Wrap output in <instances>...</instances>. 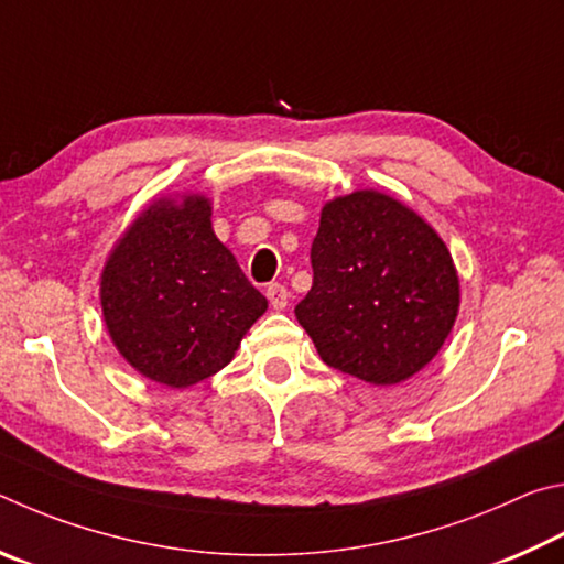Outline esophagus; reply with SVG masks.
<instances>
[{"mask_svg":"<svg viewBox=\"0 0 564 564\" xmlns=\"http://www.w3.org/2000/svg\"><path fill=\"white\" fill-rule=\"evenodd\" d=\"M267 300H270V304H272V310H284L288 307V300H290V294H288V290L282 288V284H270V288H267Z\"/></svg>","mask_w":564,"mask_h":564,"instance_id":"1","label":"esophagus"}]
</instances>
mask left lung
<instances>
[{
    "label": "left lung",
    "instance_id": "1",
    "mask_svg": "<svg viewBox=\"0 0 564 564\" xmlns=\"http://www.w3.org/2000/svg\"><path fill=\"white\" fill-rule=\"evenodd\" d=\"M312 270L297 322L324 364L373 387L429 367L456 324L460 280L446 242L381 191L324 203Z\"/></svg>",
    "mask_w": 564,
    "mask_h": 564
}]
</instances>
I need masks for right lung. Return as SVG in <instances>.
<instances>
[{
	"label": "right lung",
	"mask_w": 564,
	"mask_h": 564,
	"mask_svg": "<svg viewBox=\"0 0 564 564\" xmlns=\"http://www.w3.org/2000/svg\"><path fill=\"white\" fill-rule=\"evenodd\" d=\"M203 193L153 197L101 270V312L118 354L167 389H187L232 361L267 312L213 230Z\"/></svg>",
	"instance_id": "add662e5"
}]
</instances>
